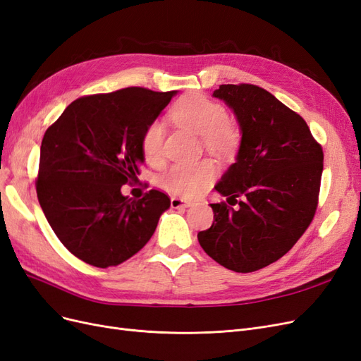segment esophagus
<instances>
[{
    "mask_svg": "<svg viewBox=\"0 0 361 361\" xmlns=\"http://www.w3.org/2000/svg\"><path fill=\"white\" fill-rule=\"evenodd\" d=\"M170 204H171V207H174V209H179V207H188V206H191V202L190 200H183L180 197H171L170 199Z\"/></svg>",
    "mask_w": 361,
    "mask_h": 361,
    "instance_id": "esophagus-1",
    "label": "esophagus"
}]
</instances>
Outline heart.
<instances>
[{
  "label": "heart",
  "instance_id": "heart-1",
  "mask_svg": "<svg viewBox=\"0 0 361 361\" xmlns=\"http://www.w3.org/2000/svg\"><path fill=\"white\" fill-rule=\"evenodd\" d=\"M174 122L203 137L204 147L216 157H231L239 146V129L227 122L224 106L203 94L190 93L173 105L170 111ZM166 128L162 122H152L141 137V150L149 162L159 161ZM215 178V167L209 161L199 164H174L159 178L164 190L182 197H195L203 192Z\"/></svg>",
  "mask_w": 361,
  "mask_h": 361
}]
</instances>
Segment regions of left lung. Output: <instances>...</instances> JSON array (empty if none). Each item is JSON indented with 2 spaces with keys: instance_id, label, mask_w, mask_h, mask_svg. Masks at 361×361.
I'll use <instances>...</instances> for the list:
<instances>
[{
  "instance_id": "1",
  "label": "left lung",
  "mask_w": 361,
  "mask_h": 361,
  "mask_svg": "<svg viewBox=\"0 0 361 361\" xmlns=\"http://www.w3.org/2000/svg\"><path fill=\"white\" fill-rule=\"evenodd\" d=\"M212 96L232 108L243 134L236 161L215 185L237 207L211 203L214 223L197 238L224 268L253 272L285 256L312 223L322 147L304 118L265 89L223 84Z\"/></svg>"
}]
</instances>
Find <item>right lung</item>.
<instances>
[{
    "label": "right lung",
    "instance_id": "1",
    "mask_svg": "<svg viewBox=\"0 0 361 361\" xmlns=\"http://www.w3.org/2000/svg\"><path fill=\"white\" fill-rule=\"evenodd\" d=\"M176 93L128 87L84 96L43 135L37 199L61 244L85 264L108 268L133 257L170 207L158 190L140 200L120 190L138 179L141 137Z\"/></svg>",
    "mask_w": 361,
    "mask_h": 361
}]
</instances>
